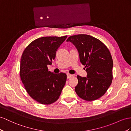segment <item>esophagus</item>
Instances as JSON below:
<instances>
[{"instance_id":"esophagus-1","label":"esophagus","mask_w":131,"mask_h":131,"mask_svg":"<svg viewBox=\"0 0 131 131\" xmlns=\"http://www.w3.org/2000/svg\"><path fill=\"white\" fill-rule=\"evenodd\" d=\"M72 75H71V74H69V73H68V74H67V78L70 79V78H71V77H72Z\"/></svg>"}]
</instances>
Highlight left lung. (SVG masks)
<instances>
[{"label": "left lung", "mask_w": 131, "mask_h": 131, "mask_svg": "<svg viewBox=\"0 0 131 131\" xmlns=\"http://www.w3.org/2000/svg\"><path fill=\"white\" fill-rule=\"evenodd\" d=\"M66 41L73 43L79 54L80 60L85 65L87 77L78 75V84L75 90L86 101H94L106 92L113 79V60L103 43L94 37L86 34L70 36Z\"/></svg>", "instance_id": "obj_1"}]
</instances>
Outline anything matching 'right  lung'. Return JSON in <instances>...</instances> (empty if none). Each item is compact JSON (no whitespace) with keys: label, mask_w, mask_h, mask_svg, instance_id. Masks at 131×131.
<instances>
[{"label":"right lung","mask_w":131,"mask_h":131,"mask_svg":"<svg viewBox=\"0 0 131 131\" xmlns=\"http://www.w3.org/2000/svg\"><path fill=\"white\" fill-rule=\"evenodd\" d=\"M67 36L37 39L26 47L22 54L20 69L22 82L30 96L41 104L55 102L65 85L66 73L50 71L48 65L52 64L57 50Z\"/></svg>","instance_id":"add662e5"}]
</instances>
